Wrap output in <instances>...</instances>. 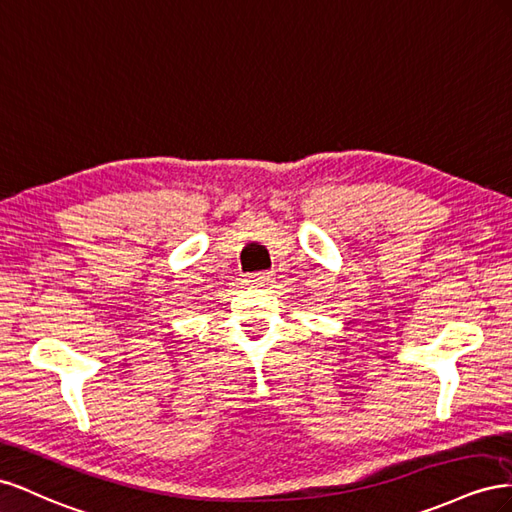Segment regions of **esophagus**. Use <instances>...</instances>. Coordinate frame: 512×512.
Here are the masks:
<instances>
[{
  "instance_id": "obj_1",
  "label": "esophagus",
  "mask_w": 512,
  "mask_h": 512,
  "mask_svg": "<svg viewBox=\"0 0 512 512\" xmlns=\"http://www.w3.org/2000/svg\"><path fill=\"white\" fill-rule=\"evenodd\" d=\"M272 272H257V274H253L251 276V283L253 285H259V287H264V285H268V283H272Z\"/></svg>"
}]
</instances>
